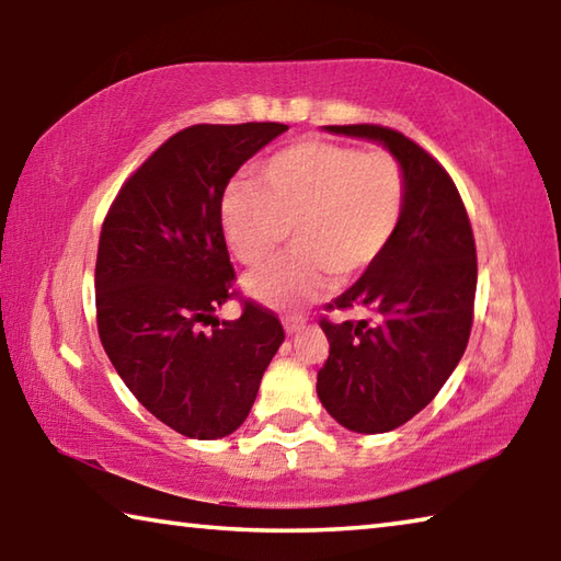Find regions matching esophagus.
<instances>
[{"label": "esophagus", "mask_w": 561, "mask_h": 561, "mask_svg": "<svg viewBox=\"0 0 561 561\" xmlns=\"http://www.w3.org/2000/svg\"><path fill=\"white\" fill-rule=\"evenodd\" d=\"M304 327H307V319L304 317H297V314L284 317V329H287V334H297V331H301Z\"/></svg>", "instance_id": "esophagus-1"}]
</instances>
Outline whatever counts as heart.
<instances>
[{
	"label": "heart",
	"instance_id": "obj_1",
	"mask_svg": "<svg viewBox=\"0 0 561 561\" xmlns=\"http://www.w3.org/2000/svg\"><path fill=\"white\" fill-rule=\"evenodd\" d=\"M408 180L386 150L307 138L274 153L257 185L237 183L222 203V230L237 262L274 260L289 230L297 250L247 279V294L272 309L324 297L334 274L356 277L381 257L401 225Z\"/></svg>",
	"mask_w": 561,
	"mask_h": 561
}]
</instances>
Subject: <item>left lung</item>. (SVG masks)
<instances>
[{"mask_svg": "<svg viewBox=\"0 0 561 561\" xmlns=\"http://www.w3.org/2000/svg\"><path fill=\"white\" fill-rule=\"evenodd\" d=\"M327 130L378 140L405 168V207L391 244L324 307H364L371 317L319 319L329 339L319 401L348 431L386 433L421 413L465 354L478 287L474 237L448 170L415 140L376 123Z\"/></svg>", "mask_w": 561, "mask_h": 561, "instance_id": "1", "label": "left lung"}]
</instances>
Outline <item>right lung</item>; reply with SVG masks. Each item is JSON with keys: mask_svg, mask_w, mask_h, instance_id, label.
I'll list each match as a JSON object with an SVG mask.
<instances>
[{"mask_svg": "<svg viewBox=\"0 0 561 561\" xmlns=\"http://www.w3.org/2000/svg\"><path fill=\"white\" fill-rule=\"evenodd\" d=\"M284 123H197L150 156L111 203L96 254L101 344L130 393L185 438L215 440L250 415L284 341L272 309L242 297L222 232L230 178ZM240 298L243 317L211 319ZM214 324L213 332L202 327Z\"/></svg>", "mask_w": 561, "mask_h": 561, "instance_id": "1", "label": "right lung"}]
</instances>
